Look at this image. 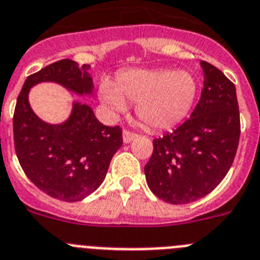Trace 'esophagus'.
<instances>
[{
	"label": "esophagus",
	"mask_w": 260,
	"mask_h": 260,
	"mask_svg": "<svg viewBox=\"0 0 260 260\" xmlns=\"http://www.w3.org/2000/svg\"><path fill=\"white\" fill-rule=\"evenodd\" d=\"M136 137H137L136 133H132V132H129V131H124L123 132L124 144H129L131 141H133V140L136 139Z\"/></svg>",
	"instance_id": "1"
}]
</instances>
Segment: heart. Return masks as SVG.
I'll list each match as a JSON object with an SVG mask.
<instances>
[{
	"instance_id": "heart-1",
	"label": "heart",
	"mask_w": 260,
	"mask_h": 260,
	"mask_svg": "<svg viewBox=\"0 0 260 260\" xmlns=\"http://www.w3.org/2000/svg\"><path fill=\"white\" fill-rule=\"evenodd\" d=\"M99 94L116 111H124L127 102L137 105V116L146 127L170 129L192 111L198 81L188 71L127 69L117 74L115 86L102 82Z\"/></svg>"
}]
</instances>
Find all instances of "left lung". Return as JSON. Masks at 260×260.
Masks as SVG:
<instances>
[{
    "label": "left lung",
    "instance_id": "obj_1",
    "mask_svg": "<svg viewBox=\"0 0 260 260\" xmlns=\"http://www.w3.org/2000/svg\"><path fill=\"white\" fill-rule=\"evenodd\" d=\"M202 96L173 133L153 141L145 165L149 188L170 204H187L212 192L225 178L238 148L241 124L236 86L207 61Z\"/></svg>",
    "mask_w": 260,
    "mask_h": 260
}]
</instances>
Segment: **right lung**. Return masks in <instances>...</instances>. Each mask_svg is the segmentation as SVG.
<instances>
[{
  "mask_svg": "<svg viewBox=\"0 0 260 260\" xmlns=\"http://www.w3.org/2000/svg\"><path fill=\"white\" fill-rule=\"evenodd\" d=\"M90 65L64 58L27 77L15 106L13 128L18 161L43 192L62 202H80L105 180L115 153L123 145L120 127L103 125L89 105L74 101L67 120L51 124L31 108V87L55 82L76 95H92Z\"/></svg>",
  "mask_w": 260,
  "mask_h": 260,
  "instance_id": "right-lung-1",
  "label": "right lung"
}]
</instances>
